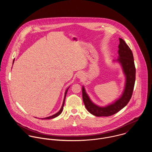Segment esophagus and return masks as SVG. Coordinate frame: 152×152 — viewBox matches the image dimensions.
<instances>
[{"label":"esophagus","mask_w":152,"mask_h":152,"mask_svg":"<svg viewBox=\"0 0 152 152\" xmlns=\"http://www.w3.org/2000/svg\"><path fill=\"white\" fill-rule=\"evenodd\" d=\"M81 76H82V75H81L80 74L78 75V77L79 78H81Z\"/></svg>","instance_id":"34e87169"}]
</instances>
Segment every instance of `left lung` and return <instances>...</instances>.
I'll return each instance as SVG.
<instances>
[{
	"mask_svg": "<svg viewBox=\"0 0 152 152\" xmlns=\"http://www.w3.org/2000/svg\"><path fill=\"white\" fill-rule=\"evenodd\" d=\"M119 39V58L117 61L121 63L126 75V85L121 97L113 104L105 107H100L92 103L86 92L84 88L83 87V99L86 108L89 112L96 116H109L116 113L128 104L133 94L136 78V68L133 53L125 42L121 38Z\"/></svg>",
	"mask_w": 152,
	"mask_h": 152,
	"instance_id": "8db88e82",
	"label": "left lung"
}]
</instances>
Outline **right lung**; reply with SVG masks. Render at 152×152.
Returning a JSON list of instances; mask_svg holds the SVG:
<instances>
[{"mask_svg": "<svg viewBox=\"0 0 152 152\" xmlns=\"http://www.w3.org/2000/svg\"><path fill=\"white\" fill-rule=\"evenodd\" d=\"M14 61H15V59L13 60V62H14ZM68 89H68L66 90V91H65V95H64V101H63V105H62V107H61V108L60 109V110H59V111H58V112L57 113H56V114H54V115H52V116H49V117H47V118H42V119H53V118H56V117L58 116V115H60L61 114V112H62V111H63V109L64 105L65 97H66V93H67Z\"/></svg>", "mask_w": 152, "mask_h": 152, "instance_id": "obj_1", "label": "right lung"}]
</instances>
